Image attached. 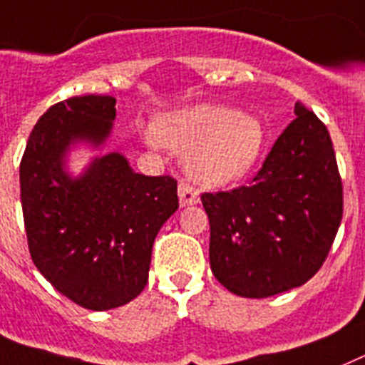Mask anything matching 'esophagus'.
Here are the masks:
<instances>
[{
    "mask_svg": "<svg viewBox=\"0 0 365 365\" xmlns=\"http://www.w3.org/2000/svg\"><path fill=\"white\" fill-rule=\"evenodd\" d=\"M178 196H180V205L185 207V205H195L200 202V195L196 189H192L189 183H180L178 185Z\"/></svg>",
    "mask_w": 365,
    "mask_h": 365,
    "instance_id": "esophagus-1",
    "label": "esophagus"
}]
</instances>
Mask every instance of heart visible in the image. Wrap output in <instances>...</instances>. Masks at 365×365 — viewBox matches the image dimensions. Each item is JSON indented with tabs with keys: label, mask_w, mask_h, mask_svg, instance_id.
<instances>
[{
	"label": "heart",
	"mask_w": 365,
	"mask_h": 365,
	"mask_svg": "<svg viewBox=\"0 0 365 365\" xmlns=\"http://www.w3.org/2000/svg\"><path fill=\"white\" fill-rule=\"evenodd\" d=\"M152 147L185 154L189 178L204 187H224L244 178L257 165L266 145V130L259 119L222 104H195L158 119L145 130Z\"/></svg>",
	"instance_id": "b5f03b06"
}]
</instances>
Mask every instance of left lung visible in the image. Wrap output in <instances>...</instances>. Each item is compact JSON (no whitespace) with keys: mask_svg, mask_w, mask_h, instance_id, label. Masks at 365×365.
I'll use <instances>...</instances> for the list:
<instances>
[{"mask_svg":"<svg viewBox=\"0 0 365 365\" xmlns=\"http://www.w3.org/2000/svg\"><path fill=\"white\" fill-rule=\"evenodd\" d=\"M250 185L204 192L209 262L240 297H268L305 284L327 259L344 213L331 135L301 103Z\"/></svg>","mask_w":365,"mask_h":365,"instance_id":"obj_1","label":"left lung"}]
</instances>
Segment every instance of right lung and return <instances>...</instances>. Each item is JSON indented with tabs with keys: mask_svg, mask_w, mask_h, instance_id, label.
Here are the masks:
<instances>
[{
	"mask_svg": "<svg viewBox=\"0 0 365 365\" xmlns=\"http://www.w3.org/2000/svg\"><path fill=\"white\" fill-rule=\"evenodd\" d=\"M113 121L110 95L62 101L38 119L20 165L34 266L90 310L115 309L141 294L154 239L178 209L176 180L134 173L119 152L95 156L78 176L69 174V150L78 143L103 148Z\"/></svg>",
	"mask_w": 365,
	"mask_h": 365,
	"instance_id": "right-lung-1",
	"label": "right lung"
}]
</instances>
